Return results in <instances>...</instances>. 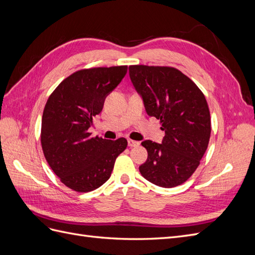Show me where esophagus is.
Listing matches in <instances>:
<instances>
[{
	"label": "esophagus",
	"mask_w": 255,
	"mask_h": 255,
	"mask_svg": "<svg viewBox=\"0 0 255 255\" xmlns=\"http://www.w3.org/2000/svg\"><path fill=\"white\" fill-rule=\"evenodd\" d=\"M128 146H130V148H134V146H138V145L140 144V143H139V141L132 140V139H128Z\"/></svg>",
	"instance_id": "34e87169"
}]
</instances>
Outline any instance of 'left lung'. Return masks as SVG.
Segmentation results:
<instances>
[{
	"label": "left lung",
	"mask_w": 255,
	"mask_h": 255,
	"mask_svg": "<svg viewBox=\"0 0 255 255\" xmlns=\"http://www.w3.org/2000/svg\"><path fill=\"white\" fill-rule=\"evenodd\" d=\"M128 73L146 114L159 120L163 142L144 140L148 159L139 167L145 180L171 188L196 171L211 137V115L203 92L173 67L133 65Z\"/></svg>",
	"instance_id": "left-lung-1"
}]
</instances>
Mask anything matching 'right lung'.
Here are the masks:
<instances>
[{
  "instance_id": "1",
  "label": "right lung",
  "mask_w": 255,
  "mask_h": 255,
  "mask_svg": "<svg viewBox=\"0 0 255 255\" xmlns=\"http://www.w3.org/2000/svg\"><path fill=\"white\" fill-rule=\"evenodd\" d=\"M128 66L82 69L69 75L45 103L40 140L49 166L67 187L78 192L99 188L110 179L126 138L91 137L92 117L125 78Z\"/></svg>"
}]
</instances>
